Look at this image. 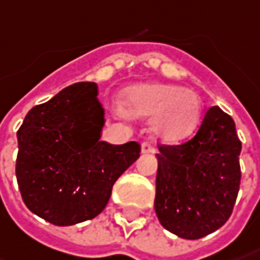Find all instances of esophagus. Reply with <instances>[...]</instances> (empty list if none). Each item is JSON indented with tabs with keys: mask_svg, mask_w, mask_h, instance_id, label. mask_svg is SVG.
Listing matches in <instances>:
<instances>
[{
	"mask_svg": "<svg viewBox=\"0 0 260 260\" xmlns=\"http://www.w3.org/2000/svg\"><path fill=\"white\" fill-rule=\"evenodd\" d=\"M141 151L142 154H151V152H155V148H154L151 142L144 141L141 144Z\"/></svg>",
	"mask_w": 260,
	"mask_h": 260,
	"instance_id": "esophagus-1",
	"label": "esophagus"
}]
</instances>
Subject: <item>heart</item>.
Instances as JSON below:
<instances>
[{
	"instance_id": "obj_1",
	"label": "heart",
	"mask_w": 260,
	"mask_h": 260,
	"mask_svg": "<svg viewBox=\"0 0 260 260\" xmlns=\"http://www.w3.org/2000/svg\"><path fill=\"white\" fill-rule=\"evenodd\" d=\"M122 108L132 118H150L151 132L164 142H180L198 128L202 100L180 85L145 83L122 93Z\"/></svg>"
}]
</instances>
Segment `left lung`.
<instances>
[{
	"label": "left lung",
	"instance_id": "left-lung-1",
	"mask_svg": "<svg viewBox=\"0 0 260 260\" xmlns=\"http://www.w3.org/2000/svg\"><path fill=\"white\" fill-rule=\"evenodd\" d=\"M158 150L154 208L161 225L187 240L218 230L232 215L242 179L232 116L212 106L193 138Z\"/></svg>",
	"mask_w": 260,
	"mask_h": 260
}]
</instances>
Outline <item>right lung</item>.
<instances>
[{"instance_id":"1","label":"right lung","mask_w":260,"mask_h":260,"mask_svg":"<svg viewBox=\"0 0 260 260\" xmlns=\"http://www.w3.org/2000/svg\"><path fill=\"white\" fill-rule=\"evenodd\" d=\"M103 123L96 83L70 85L28 110L17 131L16 176L33 214L55 225H73L105 209L141 145L100 141Z\"/></svg>"}]
</instances>
